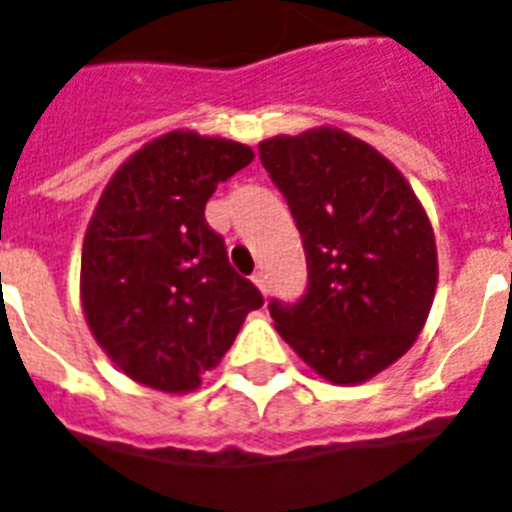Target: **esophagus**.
<instances>
[{
    "label": "esophagus",
    "mask_w": 512,
    "mask_h": 512,
    "mask_svg": "<svg viewBox=\"0 0 512 512\" xmlns=\"http://www.w3.org/2000/svg\"><path fill=\"white\" fill-rule=\"evenodd\" d=\"M252 281L257 283V289L263 291V294H268V273H265V270H257L255 276H252Z\"/></svg>",
    "instance_id": "1"
}]
</instances>
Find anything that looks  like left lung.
Segmentation results:
<instances>
[{
	"label": "left lung",
	"mask_w": 512,
	"mask_h": 512,
	"mask_svg": "<svg viewBox=\"0 0 512 512\" xmlns=\"http://www.w3.org/2000/svg\"><path fill=\"white\" fill-rule=\"evenodd\" d=\"M307 257L296 302L270 299L283 341L336 385L401 359L427 322L437 286L435 234L401 171L333 127L260 143Z\"/></svg>",
	"instance_id": "1"
}]
</instances>
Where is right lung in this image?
I'll return each instance as SVG.
<instances>
[{
	"instance_id": "1",
	"label": "right lung",
	"mask_w": 512,
	"mask_h": 512,
	"mask_svg": "<svg viewBox=\"0 0 512 512\" xmlns=\"http://www.w3.org/2000/svg\"><path fill=\"white\" fill-rule=\"evenodd\" d=\"M255 153L223 137L169 132L103 190L83 242L88 325L124 375L166 393L195 390L263 294L229 263L205 221L216 187Z\"/></svg>"
}]
</instances>
